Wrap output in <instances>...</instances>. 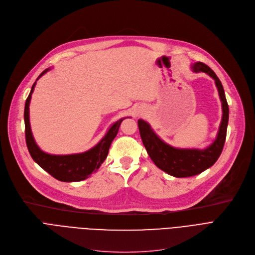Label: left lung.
Returning <instances> with one entry per match:
<instances>
[{
  "label": "left lung",
  "instance_id": "8db88e82",
  "mask_svg": "<svg viewBox=\"0 0 255 255\" xmlns=\"http://www.w3.org/2000/svg\"><path fill=\"white\" fill-rule=\"evenodd\" d=\"M196 73H206L214 81L222 100L223 118L217 132L216 139L206 148H177L164 142L143 120H138L140 137L148 156L158 168L174 177H190L197 175L211 167L222 154L229 122V106L225 95L222 82L208 65L203 62H196L192 65Z\"/></svg>",
  "mask_w": 255,
  "mask_h": 255
}]
</instances>
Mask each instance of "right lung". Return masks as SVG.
I'll list each match as a JSON object with an SVG mask.
<instances>
[{
    "mask_svg": "<svg viewBox=\"0 0 255 255\" xmlns=\"http://www.w3.org/2000/svg\"><path fill=\"white\" fill-rule=\"evenodd\" d=\"M50 69H46L39 77L41 78L45 73H47ZM37 81L33 83L31 90L25 100L24 107V124H25V141L27 145V149L31 158L33 159L40 167H42L46 172L52 175L54 178L64 181V182H74L81 181L88 178L93 172L104 163L107 159L109 149L112 141L116 137L122 121L126 118H122L120 120L114 123L105 137L101 139L94 147L90 148L87 151L80 152V154L73 155H63L56 156L50 155L43 151L33 139L30 124H29V103L31 94L35 89Z\"/></svg>",
    "mask_w": 255,
    "mask_h": 255,
    "instance_id": "right-lung-1",
    "label": "right lung"
}]
</instances>
